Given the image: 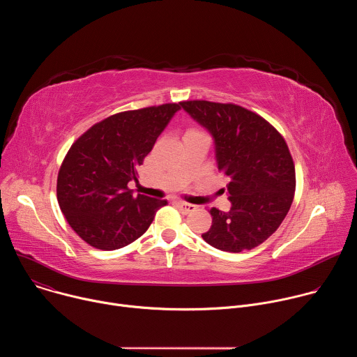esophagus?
Listing matches in <instances>:
<instances>
[{
	"instance_id": "1",
	"label": "esophagus",
	"mask_w": 357,
	"mask_h": 357,
	"mask_svg": "<svg viewBox=\"0 0 357 357\" xmlns=\"http://www.w3.org/2000/svg\"><path fill=\"white\" fill-rule=\"evenodd\" d=\"M176 206L179 208V211L185 215L188 213H192L196 211V206L195 205H190V203H185V202H176Z\"/></svg>"
}]
</instances>
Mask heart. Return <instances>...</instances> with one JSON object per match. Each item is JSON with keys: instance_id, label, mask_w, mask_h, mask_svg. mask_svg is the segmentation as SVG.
Here are the masks:
<instances>
[{"instance_id": "obj_1", "label": "heart", "mask_w": 357, "mask_h": 357, "mask_svg": "<svg viewBox=\"0 0 357 357\" xmlns=\"http://www.w3.org/2000/svg\"><path fill=\"white\" fill-rule=\"evenodd\" d=\"M190 131H195V130H190Z\"/></svg>"}]
</instances>
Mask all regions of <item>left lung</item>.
<instances>
[{
    "label": "left lung",
    "mask_w": 357,
    "mask_h": 357,
    "mask_svg": "<svg viewBox=\"0 0 357 357\" xmlns=\"http://www.w3.org/2000/svg\"><path fill=\"white\" fill-rule=\"evenodd\" d=\"M179 106L215 142L218 169L229 178V212L211 209L202 237L229 252L264 243L285 219L295 192V167L282 135L263 117L236 105L206 100Z\"/></svg>",
    "instance_id": "1"
}]
</instances>
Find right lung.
<instances>
[{"instance_id":"right-lung-1","label":"right lung","mask_w":357,"mask_h":357,"mask_svg":"<svg viewBox=\"0 0 357 357\" xmlns=\"http://www.w3.org/2000/svg\"><path fill=\"white\" fill-rule=\"evenodd\" d=\"M176 103L124 112L94 124L70 146L58 175V202L70 227L98 250L141 237L167 200L134 196L138 167L175 113Z\"/></svg>"}]
</instances>
